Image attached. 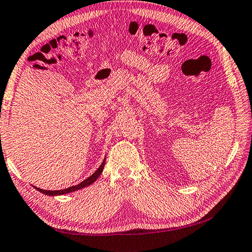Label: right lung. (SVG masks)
Instances as JSON below:
<instances>
[{
    "instance_id": "obj_1",
    "label": "right lung",
    "mask_w": 252,
    "mask_h": 252,
    "mask_svg": "<svg viewBox=\"0 0 252 252\" xmlns=\"http://www.w3.org/2000/svg\"><path fill=\"white\" fill-rule=\"evenodd\" d=\"M106 159V158H105ZM105 159L104 161L101 162V165L98 167V169H97L94 174H93L92 176H90L87 179L83 180V182L81 184L76 185V186H72L69 188H66V189H62V190H44V189H41V188H37V187H34L36 188L38 191H41L42 193H45V195H48V196H56V195H64V193H68V192H72V191H75V190H78V189H82L84 187L88 186V185H92L93 183L95 182V180L99 177V175L101 174V171H103L104 169V166H105Z\"/></svg>"
}]
</instances>
